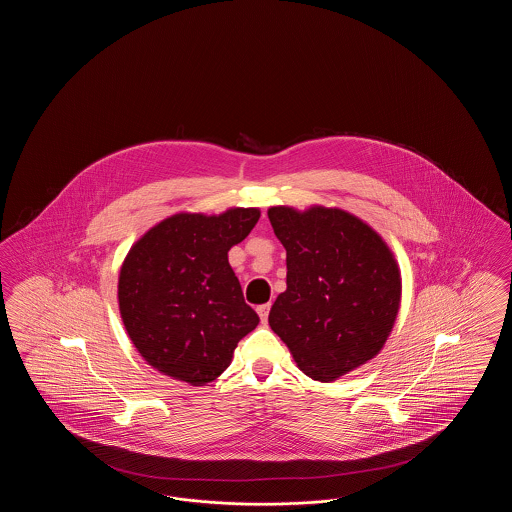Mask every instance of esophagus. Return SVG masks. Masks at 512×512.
<instances>
[{
  "label": "esophagus",
  "mask_w": 512,
  "mask_h": 512,
  "mask_svg": "<svg viewBox=\"0 0 512 512\" xmlns=\"http://www.w3.org/2000/svg\"><path fill=\"white\" fill-rule=\"evenodd\" d=\"M268 311H270V303H265V305H259V307H257V315L261 317V322H267Z\"/></svg>",
  "instance_id": "esophagus-1"
}]
</instances>
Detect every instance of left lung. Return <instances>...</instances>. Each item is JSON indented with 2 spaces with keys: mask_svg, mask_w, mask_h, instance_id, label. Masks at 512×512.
<instances>
[{
  "mask_svg": "<svg viewBox=\"0 0 512 512\" xmlns=\"http://www.w3.org/2000/svg\"><path fill=\"white\" fill-rule=\"evenodd\" d=\"M268 219L288 265L268 324L303 374L334 382L382 351L401 305L399 265L372 226L338 207L278 205Z\"/></svg>",
  "mask_w": 512,
  "mask_h": 512,
  "instance_id": "left-lung-1",
  "label": "left lung"
}]
</instances>
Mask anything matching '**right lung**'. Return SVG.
Here are the masks:
<instances>
[{"label": "right lung", "instance_id": "add662e5", "mask_svg": "<svg viewBox=\"0 0 512 512\" xmlns=\"http://www.w3.org/2000/svg\"><path fill=\"white\" fill-rule=\"evenodd\" d=\"M259 217L257 207L176 213L130 247L119 272V311L147 365L190 386H205L230 366L259 317L244 301L228 251Z\"/></svg>", "mask_w": 512, "mask_h": 512}]
</instances>
